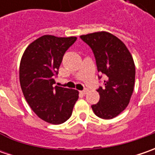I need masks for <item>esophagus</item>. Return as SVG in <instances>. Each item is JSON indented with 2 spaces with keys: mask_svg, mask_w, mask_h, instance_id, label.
Masks as SVG:
<instances>
[{
  "mask_svg": "<svg viewBox=\"0 0 155 155\" xmlns=\"http://www.w3.org/2000/svg\"><path fill=\"white\" fill-rule=\"evenodd\" d=\"M87 92H88V90H86V89H85V90H84V91H80V93L84 94V95H85Z\"/></svg>",
  "mask_w": 155,
  "mask_h": 155,
  "instance_id": "1",
  "label": "esophagus"
}]
</instances>
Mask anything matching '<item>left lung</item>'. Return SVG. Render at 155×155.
Instances as JSON below:
<instances>
[{
  "label": "left lung",
  "mask_w": 155,
  "mask_h": 155,
  "mask_svg": "<svg viewBox=\"0 0 155 155\" xmlns=\"http://www.w3.org/2000/svg\"><path fill=\"white\" fill-rule=\"evenodd\" d=\"M80 38L91 48L98 72L107 77L104 88L97 89L99 102L91 108L100 118L112 119L127 108L134 91V59L125 44L111 33L97 32Z\"/></svg>",
  "instance_id": "8db88e82"
}]
</instances>
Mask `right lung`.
Returning a JSON list of instances; mask_svg holds the SVG:
<instances>
[{
    "mask_svg": "<svg viewBox=\"0 0 155 155\" xmlns=\"http://www.w3.org/2000/svg\"><path fill=\"white\" fill-rule=\"evenodd\" d=\"M77 37L44 35L25 50L20 64V83L27 104L40 119L61 124L71 116L78 91L53 86L63 56Z\"/></svg>",
    "mask_w": 155,
    "mask_h": 155,
    "instance_id": "1",
    "label": "right lung"
}]
</instances>
